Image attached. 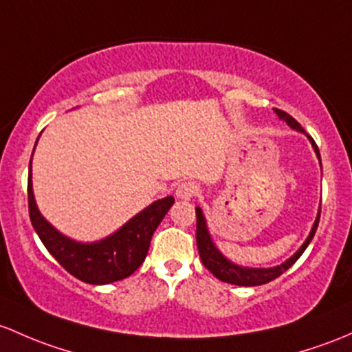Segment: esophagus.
Instances as JSON below:
<instances>
[{
    "label": "esophagus",
    "instance_id": "1",
    "mask_svg": "<svg viewBox=\"0 0 352 352\" xmlns=\"http://www.w3.org/2000/svg\"><path fill=\"white\" fill-rule=\"evenodd\" d=\"M197 184L194 182H182L179 187H177V197L182 199V201H190L192 197L197 195Z\"/></svg>",
    "mask_w": 352,
    "mask_h": 352
}]
</instances>
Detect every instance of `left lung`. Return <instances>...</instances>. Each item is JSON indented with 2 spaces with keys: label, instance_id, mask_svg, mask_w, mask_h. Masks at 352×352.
I'll use <instances>...</instances> for the list:
<instances>
[{
  "label": "left lung",
  "instance_id": "8db88e82",
  "mask_svg": "<svg viewBox=\"0 0 352 352\" xmlns=\"http://www.w3.org/2000/svg\"><path fill=\"white\" fill-rule=\"evenodd\" d=\"M275 111H276V114H278L280 120L287 121L288 126L297 129V131L305 133V129L300 126V123H297V120H294L290 114L285 113V111H282V109H275ZM309 140H310V143H312L314 150H316L317 157H319V162H320L319 148H317L316 142H314L310 136H309ZM195 216H197V232H195V238H197L199 254H201V260H202V263H204L206 268L209 270V272L212 273L216 278H219L221 282L241 285V287H256V285H263V283L272 282V280L278 278L283 272H287V270L290 268V266L302 256V253L307 250V246H309L310 241H312L314 234H316L317 226H319V219H320V210H319V214H317V219L312 226V231H310L309 238H307L305 243L302 244L300 250H298L294 256L288 258L285 263L278 265V266H273V268H246V266H239V265L232 263V261H229L228 258H226L224 254L217 250L216 244H214V241H212V238H210L209 229H207V226H206V217H204V214H202L201 207H195Z\"/></svg>",
  "mask_w": 352,
  "mask_h": 352
}]
</instances>
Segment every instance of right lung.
<instances>
[{
    "mask_svg": "<svg viewBox=\"0 0 352 352\" xmlns=\"http://www.w3.org/2000/svg\"><path fill=\"white\" fill-rule=\"evenodd\" d=\"M35 150V148H33ZM175 199L155 201L114 234L96 243H79L60 234L36 207L32 188V160L28 172V212L33 229L47 251L72 276L91 285H106L135 273L145 261L151 236Z\"/></svg>",
    "mask_w": 352,
    "mask_h": 352,
    "instance_id": "obj_1",
    "label": "right lung"
}]
</instances>
